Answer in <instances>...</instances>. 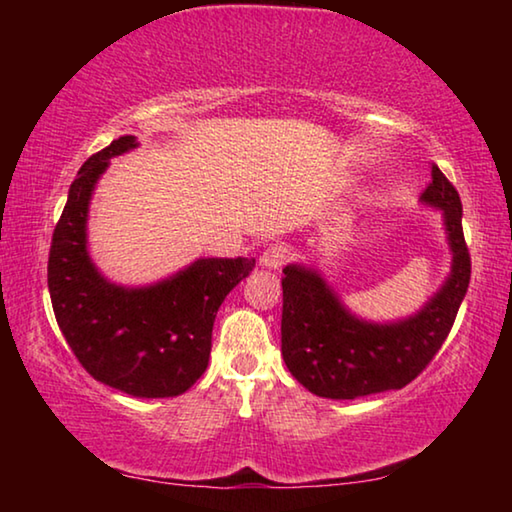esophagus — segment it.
Instances as JSON below:
<instances>
[{
	"label": "esophagus",
	"instance_id": "esophagus-1",
	"mask_svg": "<svg viewBox=\"0 0 512 512\" xmlns=\"http://www.w3.org/2000/svg\"><path fill=\"white\" fill-rule=\"evenodd\" d=\"M287 259H289L287 246L273 244V246H268L262 255H259V266L268 268V271H275V268H280L284 262H287Z\"/></svg>",
	"mask_w": 512,
	"mask_h": 512
}]
</instances>
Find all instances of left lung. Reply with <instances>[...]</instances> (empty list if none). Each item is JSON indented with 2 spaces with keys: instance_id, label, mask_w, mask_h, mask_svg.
<instances>
[{
  "instance_id": "1",
  "label": "left lung",
  "mask_w": 512,
  "mask_h": 512,
  "mask_svg": "<svg viewBox=\"0 0 512 512\" xmlns=\"http://www.w3.org/2000/svg\"><path fill=\"white\" fill-rule=\"evenodd\" d=\"M420 203L443 212L452 266L443 287L411 316L388 323L359 318L316 268L284 266L282 357L309 393L354 400L397 391L418 377L445 343L467 293L472 264L461 198L436 164Z\"/></svg>"
}]
</instances>
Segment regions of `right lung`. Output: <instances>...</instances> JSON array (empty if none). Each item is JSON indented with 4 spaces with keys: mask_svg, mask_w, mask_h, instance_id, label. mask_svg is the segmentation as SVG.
Here are the masks:
<instances>
[{
    "mask_svg": "<svg viewBox=\"0 0 512 512\" xmlns=\"http://www.w3.org/2000/svg\"><path fill=\"white\" fill-rule=\"evenodd\" d=\"M124 135L83 164L54 230L47 282L60 332L90 375L133 397H176L210 361L225 296L253 271L248 257H201L146 287L110 282L88 250V214L110 158L137 149Z\"/></svg>",
    "mask_w": 512,
    "mask_h": 512,
    "instance_id": "obj_1",
    "label": "right lung"
}]
</instances>
